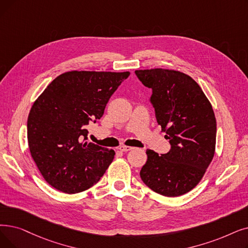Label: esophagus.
<instances>
[{"label":"esophagus","mask_w":248,"mask_h":248,"mask_svg":"<svg viewBox=\"0 0 248 248\" xmlns=\"http://www.w3.org/2000/svg\"><path fill=\"white\" fill-rule=\"evenodd\" d=\"M118 149H120V150L122 151V152H127V151H131V150H133L134 148L131 147V146H121Z\"/></svg>","instance_id":"obj_1"}]
</instances>
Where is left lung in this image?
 <instances>
[{"label": "left lung", "instance_id": "1", "mask_svg": "<svg viewBox=\"0 0 248 248\" xmlns=\"http://www.w3.org/2000/svg\"><path fill=\"white\" fill-rule=\"evenodd\" d=\"M136 75L153 90L156 120L171 145L161 156L148 149L140 176L159 195L182 196L198 186L215 155L217 124L212 104L182 72L151 69L137 70Z\"/></svg>", "mask_w": 248, "mask_h": 248}]
</instances>
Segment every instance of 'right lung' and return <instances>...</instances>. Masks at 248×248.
<instances>
[{
  "mask_svg": "<svg viewBox=\"0 0 248 248\" xmlns=\"http://www.w3.org/2000/svg\"><path fill=\"white\" fill-rule=\"evenodd\" d=\"M130 72L71 71L53 80L32 105L27 139L32 159L53 188L77 193L97 184L113 150L87 141L86 125L100 120Z\"/></svg>",
  "mask_w": 248,
  "mask_h": 248,
  "instance_id": "1",
  "label": "right lung"
}]
</instances>
